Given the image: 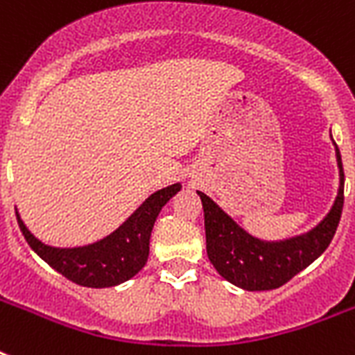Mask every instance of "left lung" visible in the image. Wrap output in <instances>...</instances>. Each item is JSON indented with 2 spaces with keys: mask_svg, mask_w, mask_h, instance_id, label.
Masks as SVG:
<instances>
[{
  "mask_svg": "<svg viewBox=\"0 0 355 355\" xmlns=\"http://www.w3.org/2000/svg\"><path fill=\"white\" fill-rule=\"evenodd\" d=\"M336 156L339 191L331 210L309 232L284 241H263L250 236L208 195L197 191L205 208L206 252L225 280L247 291H269L284 286L324 252L336 236L345 205V173L337 145Z\"/></svg>",
  "mask_w": 355,
  "mask_h": 355,
  "instance_id": "8db88e82",
  "label": "left lung"
}]
</instances>
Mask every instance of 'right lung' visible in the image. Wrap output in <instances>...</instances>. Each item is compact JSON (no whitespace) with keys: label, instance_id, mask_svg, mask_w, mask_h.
<instances>
[{"label":"right lung","instance_id":"right-lung-1","mask_svg":"<svg viewBox=\"0 0 355 355\" xmlns=\"http://www.w3.org/2000/svg\"><path fill=\"white\" fill-rule=\"evenodd\" d=\"M180 188V184H173L155 191L110 236L85 247L60 248L46 245L29 232L18 211L16 219L29 247L57 272L79 286L96 289L112 287L130 280L144 269L149 258V239L156 217Z\"/></svg>","mask_w":355,"mask_h":355}]
</instances>
